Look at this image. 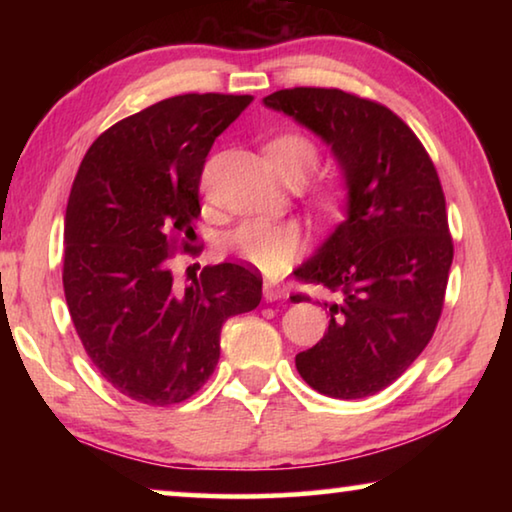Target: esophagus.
I'll list each match as a JSON object with an SVG mask.
<instances>
[{"mask_svg": "<svg viewBox=\"0 0 512 512\" xmlns=\"http://www.w3.org/2000/svg\"><path fill=\"white\" fill-rule=\"evenodd\" d=\"M280 298H284V289L277 287V284H273V282H264V300L275 302Z\"/></svg>", "mask_w": 512, "mask_h": 512, "instance_id": "1", "label": "esophagus"}]
</instances>
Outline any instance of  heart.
<instances>
[{
  "label": "heart",
  "instance_id": "heart-1",
  "mask_svg": "<svg viewBox=\"0 0 512 512\" xmlns=\"http://www.w3.org/2000/svg\"><path fill=\"white\" fill-rule=\"evenodd\" d=\"M266 158L282 178H305L316 167L318 149L307 135L282 133L266 144ZM300 228L293 221L248 219L223 237V248L264 273H277L296 257Z\"/></svg>",
  "mask_w": 512,
  "mask_h": 512
}]
</instances>
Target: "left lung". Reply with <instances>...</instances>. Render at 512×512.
Listing matches in <instances>:
<instances>
[{
  "label": "left lung",
  "mask_w": 512,
  "mask_h": 512,
  "mask_svg": "<svg viewBox=\"0 0 512 512\" xmlns=\"http://www.w3.org/2000/svg\"><path fill=\"white\" fill-rule=\"evenodd\" d=\"M264 106L318 135L348 189L345 221L293 271L341 293L325 302L327 332L296 354V368L318 393L361 400L393 384L438 325L454 259L443 187L418 137L381 103L293 88L268 94Z\"/></svg>",
  "instance_id": "8db88e82"
}]
</instances>
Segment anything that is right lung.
I'll use <instances>...</instances> for the list:
<instances>
[{
    "instance_id": "obj_1",
    "label": "right lung",
    "mask_w": 512,
    "mask_h": 512,
    "mask_svg": "<svg viewBox=\"0 0 512 512\" xmlns=\"http://www.w3.org/2000/svg\"><path fill=\"white\" fill-rule=\"evenodd\" d=\"M250 101L210 92L153 103L101 133L74 178L63 259L69 316L101 377L140 404L169 406L201 391L219 363L225 320L262 300V277L239 264L205 266L185 289L169 268L176 235L194 237L207 153Z\"/></svg>"
}]
</instances>
